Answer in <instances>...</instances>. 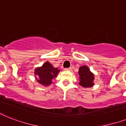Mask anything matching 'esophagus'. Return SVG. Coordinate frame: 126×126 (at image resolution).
<instances>
[{"instance_id": "34e87169", "label": "esophagus", "mask_w": 126, "mask_h": 126, "mask_svg": "<svg viewBox=\"0 0 126 126\" xmlns=\"http://www.w3.org/2000/svg\"><path fill=\"white\" fill-rule=\"evenodd\" d=\"M65 71H72V69L71 68H66V69H65Z\"/></svg>"}]
</instances>
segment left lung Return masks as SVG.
<instances>
[{
    "instance_id": "1",
    "label": "left lung",
    "mask_w": 126,
    "mask_h": 126,
    "mask_svg": "<svg viewBox=\"0 0 126 126\" xmlns=\"http://www.w3.org/2000/svg\"><path fill=\"white\" fill-rule=\"evenodd\" d=\"M79 84L83 88H91L94 86L95 75L91 72L87 65H83L79 68Z\"/></svg>"
}]
</instances>
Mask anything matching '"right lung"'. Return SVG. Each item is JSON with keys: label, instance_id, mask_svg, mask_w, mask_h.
Segmentation results:
<instances>
[{"label": "right lung", "instance_id": "obj_1", "mask_svg": "<svg viewBox=\"0 0 126 126\" xmlns=\"http://www.w3.org/2000/svg\"><path fill=\"white\" fill-rule=\"evenodd\" d=\"M60 70L55 68L51 63L46 61L41 67H36L34 69L35 79L42 86H48L52 83V80L57 77Z\"/></svg>", "mask_w": 126, "mask_h": 126}]
</instances>
